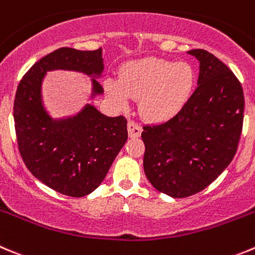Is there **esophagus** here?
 Instances as JSON below:
<instances>
[{
  "mask_svg": "<svg viewBox=\"0 0 255 255\" xmlns=\"http://www.w3.org/2000/svg\"><path fill=\"white\" fill-rule=\"evenodd\" d=\"M142 133V128L138 123H135L134 121H128V134L130 138H137Z\"/></svg>",
  "mask_w": 255,
  "mask_h": 255,
  "instance_id": "34e87169",
  "label": "esophagus"
}]
</instances>
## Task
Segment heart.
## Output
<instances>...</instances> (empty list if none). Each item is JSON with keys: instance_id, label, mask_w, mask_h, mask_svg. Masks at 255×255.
<instances>
[{"instance_id": "obj_1", "label": "heart", "mask_w": 255, "mask_h": 255, "mask_svg": "<svg viewBox=\"0 0 255 255\" xmlns=\"http://www.w3.org/2000/svg\"><path fill=\"white\" fill-rule=\"evenodd\" d=\"M195 70L189 63L144 58L125 64L120 80L107 79L106 93L120 108L129 98H139V112L151 122H163L180 113L195 87Z\"/></svg>"}]
</instances>
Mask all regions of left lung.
Instances as JSON below:
<instances>
[{
    "label": "left lung",
    "instance_id": "obj_1",
    "mask_svg": "<svg viewBox=\"0 0 255 255\" xmlns=\"http://www.w3.org/2000/svg\"><path fill=\"white\" fill-rule=\"evenodd\" d=\"M187 54L200 63L191 98L171 120L142 132L144 173L171 197L191 196L215 181L234 158L243 128L244 94L233 71L206 50Z\"/></svg>",
    "mask_w": 255,
    "mask_h": 255
}]
</instances>
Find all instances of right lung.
Masks as SVG:
<instances>
[{
  "label": "right lung",
  "mask_w": 255,
  "mask_h": 255,
  "mask_svg": "<svg viewBox=\"0 0 255 255\" xmlns=\"http://www.w3.org/2000/svg\"><path fill=\"white\" fill-rule=\"evenodd\" d=\"M103 50L60 47L31 66L13 103L16 137L26 167L42 184L60 194L82 197L94 191L128 138L127 120L107 117L92 104L75 116L52 118L42 102L47 71L70 70L92 78L90 99L103 94L97 79L104 70Z\"/></svg>",
  "instance_id": "add662e5"
}]
</instances>
